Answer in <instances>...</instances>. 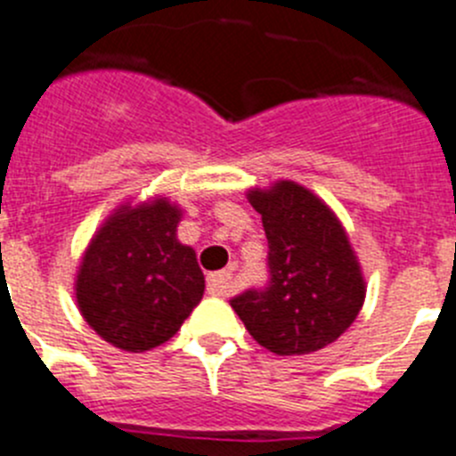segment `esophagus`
<instances>
[{
    "label": "esophagus",
    "mask_w": 456,
    "mask_h": 456,
    "mask_svg": "<svg viewBox=\"0 0 456 456\" xmlns=\"http://www.w3.org/2000/svg\"><path fill=\"white\" fill-rule=\"evenodd\" d=\"M232 289V273L229 270H220V273H211L207 277V293L208 295H227V290Z\"/></svg>",
    "instance_id": "esophagus-1"
}]
</instances>
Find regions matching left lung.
<instances>
[{"instance_id": "8db88e82", "label": "left lung", "mask_w": 456, "mask_h": 456, "mask_svg": "<svg viewBox=\"0 0 456 456\" xmlns=\"http://www.w3.org/2000/svg\"><path fill=\"white\" fill-rule=\"evenodd\" d=\"M268 238V281L229 299L258 346L274 354H309L354 322L366 286L334 213L293 182L252 191Z\"/></svg>"}]
</instances>
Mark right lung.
I'll return each mask as SVG.
<instances>
[{"mask_svg":"<svg viewBox=\"0 0 456 456\" xmlns=\"http://www.w3.org/2000/svg\"><path fill=\"white\" fill-rule=\"evenodd\" d=\"M179 208L167 200L122 207L93 238L77 302L93 330L126 352H145L177 334L204 295L195 252L175 236Z\"/></svg>","mask_w":456,"mask_h":456,"instance_id":"right-lung-1","label":"right lung"}]
</instances>
